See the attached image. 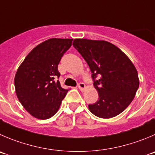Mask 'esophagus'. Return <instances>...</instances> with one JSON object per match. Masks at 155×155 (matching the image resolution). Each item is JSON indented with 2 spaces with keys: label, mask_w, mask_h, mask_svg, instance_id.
I'll return each mask as SVG.
<instances>
[{
  "label": "esophagus",
  "mask_w": 155,
  "mask_h": 155,
  "mask_svg": "<svg viewBox=\"0 0 155 155\" xmlns=\"http://www.w3.org/2000/svg\"><path fill=\"white\" fill-rule=\"evenodd\" d=\"M85 87H86V86H85V84L84 83H79L78 84V88L80 89V91H83L85 89Z\"/></svg>",
  "instance_id": "34e87169"
}]
</instances>
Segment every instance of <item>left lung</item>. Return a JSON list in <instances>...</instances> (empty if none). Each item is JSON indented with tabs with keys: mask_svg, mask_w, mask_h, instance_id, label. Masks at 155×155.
<instances>
[{
	"mask_svg": "<svg viewBox=\"0 0 155 155\" xmlns=\"http://www.w3.org/2000/svg\"><path fill=\"white\" fill-rule=\"evenodd\" d=\"M73 45L87 63L99 94V101L88 105L90 111L104 119L124 111L139 86L138 72L131 60L107 41L75 39Z\"/></svg>",
	"mask_w": 155,
	"mask_h": 155,
	"instance_id": "8db88e82",
	"label": "left lung"
}]
</instances>
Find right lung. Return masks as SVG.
Here are the masks:
<instances>
[{"mask_svg":"<svg viewBox=\"0 0 155 155\" xmlns=\"http://www.w3.org/2000/svg\"><path fill=\"white\" fill-rule=\"evenodd\" d=\"M71 39L52 38L35 47L17 69L14 78L20 104L32 116L47 119L59 109L69 89L61 87L58 65L71 46Z\"/></svg>","mask_w":155,"mask_h":155,"instance_id":"right-lung-1","label":"right lung"}]
</instances>
